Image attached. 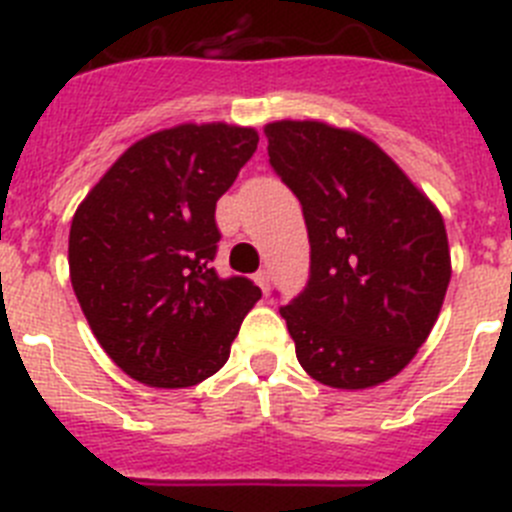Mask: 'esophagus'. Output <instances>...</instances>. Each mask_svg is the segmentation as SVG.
<instances>
[{
  "mask_svg": "<svg viewBox=\"0 0 512 512\" xmlns=\"http://www.w3.org/2000/svg\"><path fill=\"white\" fill-rule=\"evenodd\" d=\"M269 281H271V271L269 269H261L259 274H256V284H259L264 292H269Z\"/></svg>",
  "mask_w": 512,
  "mask_h": 512,
  "instance_id": "34e87169",
  "label": "esophagus"
}]
</instances>
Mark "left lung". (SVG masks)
<instances>
[{"label": "left lung", "instance_id": "left-lung-1", "mask_svg": "<svg viewBox=\"0 0 512 512\" xmlns=\"http://www.w3.org/2000/svg\"><path fill=\"white\" fill-rule=\"evenodd\" d=\"M266 137L309 236L307 284L279 309L299 365L332 388L378 386L409 365L442 309L452 276L442 215L355 131L276 121Z\"/></svg>", "mask_w": 512, "mask_h": 512}]
</instances>
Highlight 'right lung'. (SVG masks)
Here are the masks:
<instances>
[{
    "mask_svg": "<svg viewBox=\"0 0 512 512\" xmlns=\"http://www.w3.org/2000/svg\"><path fill=\"white\" fill-rule=\"evenodd\" d=\"M259 134L182 124L126 149L70 225L73 292L93 335L134 381L187 388L218 373L261 289L218 276L215 203Z\"/></svg>",
    "mask_w": 512,
    "mask_h": 512,
    "instance_id": "right-lung-1",
    "label": "right lung"
}]
</instances>
